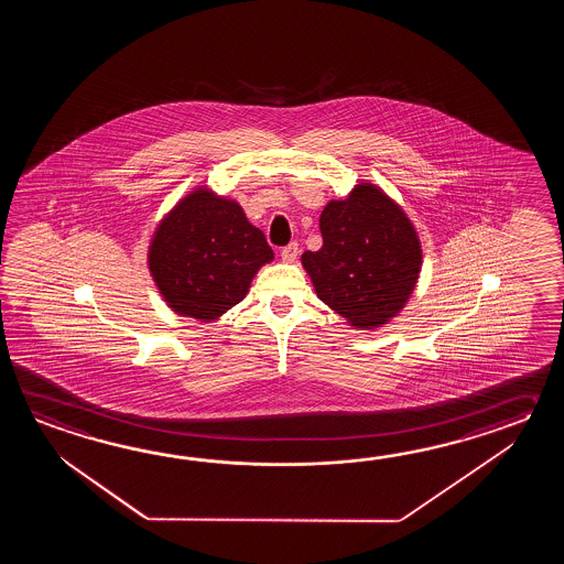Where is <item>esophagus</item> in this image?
<instances>
[{
    "mask_svg": "<svg viewBox=\"0 0 564 564\" xmlns=\"http://www.w3.org/2000/svg\"><path fill=\"white\" fill-rule=\"evenodd\" d=\"M282 260L286 262V264H292L296 258H299V243L296 241H292V243H288L286 248H282Z\"/></svg>",
    "mask_w": 564,
    "mask_h": 564,
    "instance_id": "1",
    "label": "esophagus"
}]
</instances>
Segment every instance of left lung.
<instances>
[{
	"mask_svg": "<svg viewBox=\"0 0 564 564\" xmlns=\"http://www.w3.org/2000/svg\"><path fill=\"white\" fill-rule=\"evenodd\" d=\"M323 248L302 264L324 304L357 328L389 323L420 278L421 246L403 209L371 183L321 214Z\"/></svg>",
	"mask_w": 564,
	"mask_h": 564,
	"instance_id": "obj_1",
	"label": "left lung"
}]
</instances>
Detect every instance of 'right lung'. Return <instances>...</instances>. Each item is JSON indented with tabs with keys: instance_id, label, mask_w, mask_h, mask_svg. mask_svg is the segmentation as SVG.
<instances>
[{
	"instance_id": "add662e5",
	"label": "right lung",
	"mask_w": 564,
	"mask_h": 564,
	"mask_svg": "<svg viewBox=\"0 0 564 564\" xmlns=\"http://www.w3.org/2000/svg\"><path fill=\"white\" fill-rule=\"evenodd\" d=\"M274 252L240 205L207 189L175 205L149 248V270L177 314L216 321L248 294Z\"/></svg>"
}]
</instances>
